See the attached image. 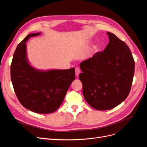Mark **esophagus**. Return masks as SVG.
<instances>
[{
  "instance_id": "obj_1",
  "label": "esophagus",
  "mask_w": 147,
  "mask_h": 147,
  "mask_svg": "<svg viewBox=\"0 0 147 147\" xmlns=\"http://www.w3.org/2000/svg\"><path fill=\"white\" fill-rule=\"evenodd\" d=\"M75 73H76V76H78L79 73H80V69L78 68H75Z\"/></svg>"
}]
</instances>
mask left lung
Masks as SVG:
<instances>
[{
	"instance_id": "obj_1",
	"label": "left lung",
	"mask_w": 147,
	"mask_h": 147,
	"mask_svg": "<svg viewBox=\"0 0 147 147\" xmlns=\"http://www.w3.org/2000/svg\"><path fill=\"white\" fill-rule=\"evenodd\" d=\"M107 34L106 48L81 63L79 76L86 102L100 111L115 108L127 97L135 69L128 46L113 33Z\"/></svg>"
}]
</instances>
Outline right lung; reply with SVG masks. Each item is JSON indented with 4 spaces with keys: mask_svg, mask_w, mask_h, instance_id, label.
Wrapping results in <instances>:
<instances>
[{
    "mask_svg": "<svg viewBox=\"0 0 147 147\" xmlns=\"http://www.w3.org/2000/svg\"><path fill=\"white\" fill-rule=\"evenodd\" d=\"M28 35L16 47L10 66L11 80L19 102L28 110L40 114L55 111L63 102L71 84L75 79L74 68L41 71L29 65L26 57Z\"/></svg>",
    "mask_w": 147,
    "mask_h": 147,
    "instance_id": "right-lung-1",
    "label": "right lung"
}]
</instances>
